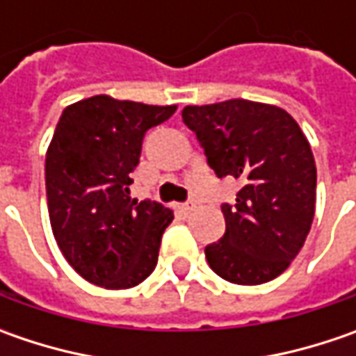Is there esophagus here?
I'll list each match as a JSON object with an SVG mask.
<instances>
[{"label": "esophagus", "mask_w": 356, "mask_h": 356, "mask_svg": "<svg viewBox=\"0 0 356 356\" xmlns=\"http://www.w3.org/2000/svg\"><path fill=\"white\" fill-rule=\"evenodd\" d=\"M176 210L180 213H184V216H188V213H192L194 210H196V204L194 202H186V204H178L176 206Z\"/></svg>", "instance_id": "1"}]
</instances>
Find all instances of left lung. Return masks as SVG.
Instances as JSON below:
<instances>
[{
    "mask_svg": "<svg viewBox=\"0 0 356 356\" xmlns=\"http://www.w3.org/2000/svg\"><path fill=\"white\" fill-rule=\"evenodd\" d=\"M220 178L241 182L236 204H224L226 234L206 248L213 271L229 283L259 285L281 275L301 252L315 216L317 168L309 140L280 106L232 99L184 106Z\"/></svg>",
    "mask_w": 356,
    "mask_h": 356,
    "instance_id": "1",
    "label": "left lung"
}]
</instances>
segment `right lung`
<instances>
[{
	"mask_svg": "<svg viewBox=\"0 0 356 356\" xmlns=\"http://www.w3.org/2000/svg\"><path fill=\"white\" fill-rule=\"evenodd\" d=\"M176 104L118 101L97 95L69 104L45 156V188L57 245L81 277L104 289H129L156 267L160 239L174 213L130 198L146 130Z\"/></svg>",
	"mask_w": 356,
	"mask_h": 356,
	"instance_id": "obj_1",
	"label": "right lung"
}]
</instances>
